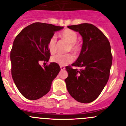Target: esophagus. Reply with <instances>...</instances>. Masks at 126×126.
I'll use <instances>...</instances> for the list:
<instances>
[{"mask_svg":"<svg viewBox=\"0 0 126 126\" xmlns=\"http://www.w3.org/2000/svg\"><path fill=\"white\" fill-rule=\"evenodd\" d=\"M60 68L61 70H64V69H65V68H64V66H60Z\"/></svg>","mask_w":126,"mask_h":126,"instance_id":"esophagus-1","label":"esophagus"}]
</instances>
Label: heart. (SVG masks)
I'll use <instances>...</instances> for the list:
<instances>
[{
    "label": "heart",
    "instance_id": "heart-1",
    "mask_svg": "<svg viewBox=\"0 0 126 126\" xmlns=\"http://www.w3.org/2000/svg\"><path fill=\"white\" fill-rule=\"evenodd\" d=\"M60 36L68 43L67 51H71L75 55L79 52L81 46L77 42L78 34L70 29H66L60 33ZM48 48L51 53H54L56 48V38L55 36H51L48 42ZM51 62L61 66H66L73 62L74 58L71 54L56 55L51 57Z\"/></svg>",
    "mask_w": 126,
    "mask_h": 126
}]
</instances>
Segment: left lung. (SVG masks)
<instances>
[{"mask_svg": "<svg viewBox=\"0 0 126 126\" xmlns=\"http://www.w3.org/2000/svg\"><path fill=\"white\" fill-rule=\"evenodd\" d=\"M83 38L81 51L71 65L66 67L68 76L64 81L70 94L77 101L89 103L99 96L106 84L112 65L110 43L106 36L91 23L68 26Z\"/></svg>", "mask_w": 126, "mask_h": 126, "instance_id": "1", "label": "left lung"}]
</instances>
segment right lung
Wrapping results in <instances>:
<instances>
[{
	"instance_id": "add662e5",
	"label": "right lung",
	"mask_w": 126,
	"mask_h": 126,
	"mask_svg": "<svg viewBox=\"0 0 126 126\" xmlns=\"http://www.w3.org/2000/svg\"><path fill=\"white\" fill-rule=\"evenodd\" d=\"M63 27L45 23H32L23 29L13 43L10 51L12 76L18 91L25 98L36 100L47 94L58 73V64L41 66V61L48 62V42L55 32Z\"/></svg>"
}]
</instances>
